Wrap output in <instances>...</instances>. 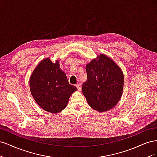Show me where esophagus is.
<instances>
[{
  "label": "esophagus",
  "instance_id": "esophagus-1",
  "mask_svg": "<svg viewBox=\"0 0 157 157\" xmlns=\"http://www.w3.org/2000/svg\"><path fill=\"white\" fill-rule=\"evenodd\" d=\"M76 87L77 88L78 91H80V90H81V84L78 83V84H76Z\"/></svg>",
  "mask_w": 157,
  "mask_h": 157
}]
</instances>
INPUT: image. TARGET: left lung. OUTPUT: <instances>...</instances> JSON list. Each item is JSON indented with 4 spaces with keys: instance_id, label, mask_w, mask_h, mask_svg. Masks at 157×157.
<instances>
[{
    "instance_id": "obj_1",
    "label": "left lung",
    "mask_w": 157,
    "mask_h": 157,
    "mask_svg": "<svg viewBox=\"0 0 157 157\" xmlns=\"http://www.w3.org/2000/svg\"><path fill=\"white\" fill-rule=\"evenodd\" d=\"M87 80L82 86L88 105L98 112L117 105L124 87V74L110 57L100 54L86 64Z\"/></svg>"
}]
</instances>
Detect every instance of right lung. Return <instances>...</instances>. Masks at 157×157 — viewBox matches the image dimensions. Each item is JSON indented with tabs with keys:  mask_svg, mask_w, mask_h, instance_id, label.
I'll return each instance as SVG.
<instances>
[{
	"mask_svg": "<svg viewBox=\"0 0 157 157\" xmlns=\"http://www.w3.org/2000/svg\"><path fill=\"white\" fill-rule=\"evenodd\" d=\"M29 88L36 103L51 113L63 111L71 94L77 90L69 83L66 74L60 69L59 61L54 63L50 58L36 65L30 76Z\"/></svg>",
	"mask_w": 157,
	"mask_h": 157,
	"instance_id": "add662e5",
	"label": "right lung"
}]
</instances>
